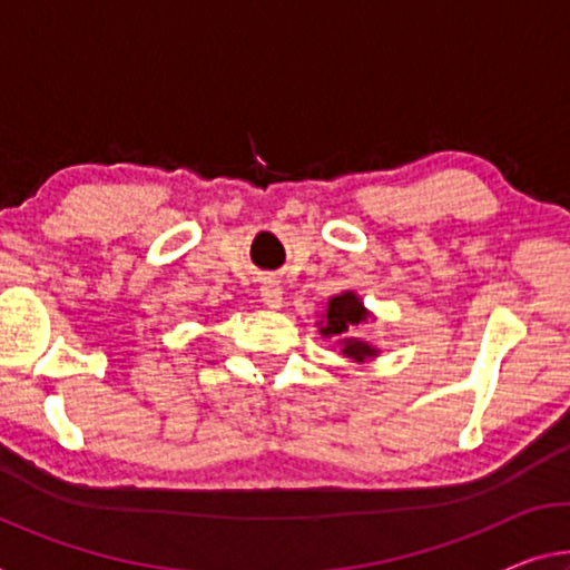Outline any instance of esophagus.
<instances>
[{"label": "esophagus", "mask_w": 570, "mask_h": 570, "mask_svg": "<svg viewBox=\"0 0 570 570\" xmlns=\"http://www.w3.org/2000/svg\"><path fill=\"white\" fill-rule=\"evenodd\" d=\"M259 295H262V303H265L267 308H283V287H279L277 279H265Z\"/></svg>", "instance_id": "esophagus-1"}]
</instances>
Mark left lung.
<instances>
[{
	"mask_svg": "<svg viewBox=\"0 0 570 570\" xmlns=\"http://www.w3.org/2000/svg\"><path fill=\"white\" fill-rule=\"evenodd\" d=\"M366 318H370V311L364 308L356 293L346 291L328 301V308L321 321V336L338 338L341 354L354 358V362H366V358H372L380 352H376L370 341L352 336V331L358 328V323H364Z\"/></svg>",
	"mask_w": 570,
	"mask_h": 570,
	"instance_id": "obj_1",
	"label": "left lung"
}]
</instances>
